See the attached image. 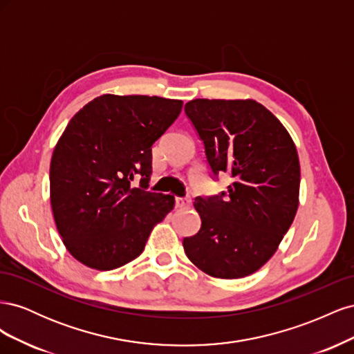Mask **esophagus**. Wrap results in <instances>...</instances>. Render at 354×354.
Wrapping results in <instances>:
<instances>
[{"label":"esophagus","instance_id":"esophagus-1","mask_svg":"<svg viewBox=\"0 0 354 354\" xmlns=\"http://www.w3.org/2000/svg\"><path fill=\"white\" fill-rule=\"evenodd\" d=\"M176 207L177 208H189L190 207V199L187 198H176Z\"/></svg>","mask_w":354,"mask_h":354}]
</instances>
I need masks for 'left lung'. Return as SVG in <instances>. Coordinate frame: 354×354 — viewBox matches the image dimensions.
I'll return each instance as SVG.
<instances>
[{
  "label": "left lung",
  "instance_id": "1",
  "mask_svg": "<svg viewBox=\"0 0 354 354\" xmlns=\"http://www.w3.org/2000/svg\"><path fill=\"white\" fill-rule=\"evenodd\" d=\"M185 112L214 176L224 171L233 178L227 194L195 199L202 224L183 239L185 252L212 277L252 274L270 260L297 214V147L282 122L251 99H195Z\"/></svg>",
  "mask_w": 354,
  "mask_h": 354
}]
</instances>
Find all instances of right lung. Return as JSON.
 Returning a JSON list of instances; mask_svg holds the SVG:
<instances>
[{
    "label": "right lung",
    "mask_w": 354,
    "mask_h": 354,
    "mask_svg": "<svg viewBox=\"0 0 354 354\" xmlns=\"http://www.w3.org/2000/svg\"><path fill=\"white\" fill-rule=\"evenodd\" d=\"M181 108L158 95L103 94L69 121L51 156L50 201L63 243L84 266L113 270L133 261L174 208V196L146 189L152 145Z\"/></svg>",
    "instance_id": "1"
}]
</instances>
